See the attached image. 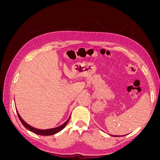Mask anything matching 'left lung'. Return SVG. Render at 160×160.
Masks as SVG:
<instances>
[{"label": "left lung", "instance_id": "obj_1", "mask_svg": "<svg viewBox=\"0 0 160 160\" xmlns=\"http://www.w3.org/2000/svg\"><path fill=\"white\" fill-rule=\"evenodd\" d=\"M112 136H114V137H119V135H112Z\"/></svg>", "mask_w": 160, "mask_h": 160}]
</instances>
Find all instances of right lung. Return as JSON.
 <instances>
[{
    "label": "right lung",
    "instance_id": "right-lung-1",
    "mask_svg": "<svg viewBox=\"0 0 160 160\" xmlns=\"http://www.w3.org/2000/svg\"><path fill=\"white\" fill-rule=\"evenodd\" d=\"M17 115H18V117L19 119H20V121H21L22 124L24 125V126H25L27 129L31 131V132L35 133L36 134L40 135H54V134H55L58 132H59L60 131H61L62 129H63L66 126V125L67 124V123L69 122V121L70 118H71V117H69V118L67 119L63 124H62L61 125H60V126L57 127V128H52V129H38L33 128V127L31 126V125H28V123H27L25 122V121H24L21 118L20 115H19V113H18V111H17Z\"/></svg>",
    "mask_w": 160,
    "mask_h": 160
}]
</instances>
